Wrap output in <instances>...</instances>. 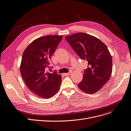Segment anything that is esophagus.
Segmentation results:
<instances>
[{
    "label": "esophagus",
    "instance_id": "obj_1",
    "mask_svg": "<svg viewBox=\"0 0 131 131\" xmlns=\"http://www.w3.org/2000/svg\"><path fill=\"white\" fill-rule=\"evenodd\" d=\"M71 74H72V72H70L67 73H65V75L66 76H69V75H70Z\"/></svg>",
    "mask_w": 131,
    "mask_h": 131
}]
</instances>
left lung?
<instances>
[{"mask_svg":"<svg viewBox=\"0 0 131 131\" xmlns=\"http://www.w3.org/2000/svg\"><path fill=\"white\" fill-rule=\"evenodd\" d=\"M65 39L79 57L88 61V68L78 87L88 94L98 92L109 81L112 71V57L106 45L84 32L67 36Z\"/></svg>","mask_w":131,"mask_h":131,"instance_id":"1","label":"left lung"}]
</instances>
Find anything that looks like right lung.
<instances>
[{"mask_svg": "<svg viewBox=\"0 0 131 131\" xmlns=\"http://www.w3.org/2000/svg\"><path fill=\"white\" fill-rule=\"evenodd\" d=\"M62 36L48 35L33 41L25 50L20 65L22 79L31 92L39 97L49 99L58 92L61 77L56 72L46 71L50 59Z\"/></svg>", "mask_w": 131, "mask_h": 131, "instance_id": "obj_1", "label": "right lung"}]
</instances>
